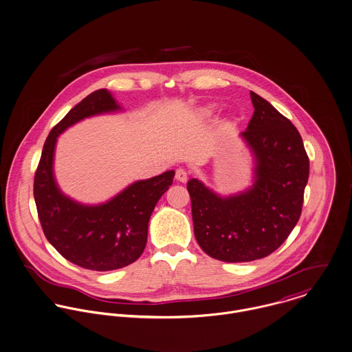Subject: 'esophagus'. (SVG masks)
<instances>
[{
  "label": "esophagus",
  "mask_w": 352,
  "mask_h": 352,
  "mask_svg": "<svg viewBox=\"0 0 352 352\" xmlns=\"http://www.w3.org/2000/svg\"><path fill=\"white\" fill-rule=\"evenodd\" d=\"M175 179L179 181V182H186L188 181V173L184 168H177Z\"/></svg>",
  "instance_id": "obj_1"
}]
</instances>
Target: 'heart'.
<instances>
[{"label": "heart", "instance_id": "heart-1", "mask_svg": "<svg viewBox=\"0 0 352 352\" xmlns=\"http://www.w3.org/2000/svg\"><path fill=\"white\" fill-rule=\"evenodd\" d=\"M217 111H219V107L216 104H213V102L205 104V105L197 108L195 113L192 115V124L193 125H199V124H205V122L210 121L212 118L216 116Z\"/></svg>", "mask_w": 352, "mask_h": 352}]
</instances>
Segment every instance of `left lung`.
Returning <instances> with one entry per match:
<instances>
[{"label": "left lung", "mask_w": 352, "mask_h": 352, "mask_svg": "<svg viewBox=\"0 0 352 352\" xmlns=\"http://www.w3.org/2000/svg\"><path fill=\"white\" fill-rule=\"evenodd\" d=\"M254 115L239 136L252 155V185L221 195L192 178L195 236L212 258L251 262L274 252L296 227L309 178L301 135L273 105L250 91Z\"/></svg>", "instance_id": "1"}]
</instances>
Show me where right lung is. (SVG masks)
<instances>
[{
  "label": "right lung",
  "instance_id": "right-lung-1",
  "mask_svg": "<svg viewBox=\"0 0 352 352\" xmlns=\"http://www.w3.org/2000/svg\"><path fill=\"white\" fill-rule=\"evenodd\" d=\"M118 112L122 108L109 90L90 93L50 132L35 174L34 197L47 240L69 262L94 272L125 267L143 254L153 210L175 174L135 181L101 204H83L60 190L54 173L59 135L85 118Z\"/></svg>",
  "mask_w": 352,
  "mask_h": 352
}]
</instances>
